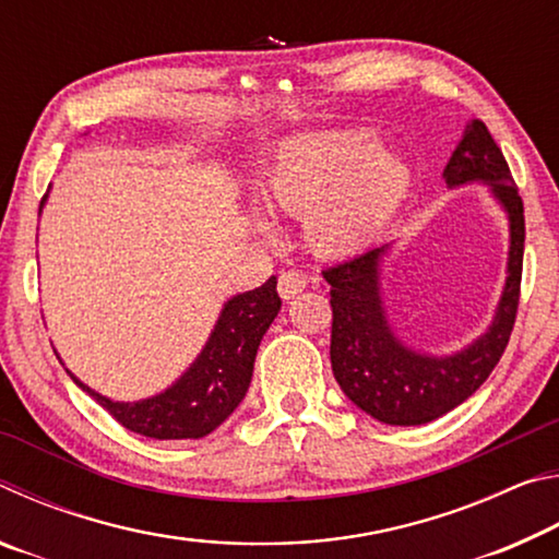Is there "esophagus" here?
<instances>
[{
  "label": "esophagus",
  "instance_id": "1",
  "mask_svg": "<svg viewBox=\"0 0 559 559\" xmlns=\"http://www.w3.org/2000/svg\"><path fill=\"white\" fill-rule=\"evenodd\" d=\"M306 286L308 281L298 271H283L278 276V296L283 300H290L293 296H298L300 290H306Z\"/></svg>",
  "mask_w": 559,
  "mask_h": 559
}]
</instances>
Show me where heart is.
Returning a JSON list of instances; mask_svg holds the SVG:
<instances>
[{"label": "heart", "mask_w": 559, "mask_h": 559, "mask_svg": "<svg viewBox=\"0 0 559 559\" xmlns=\"http://www.w3.org/2000/svg\"><path fill=\"white\" fill-rule=\"evenodd\" d=\"M365 130L320 132L283 147L263 179V204L273 214L306 216L310 246L347 257L374 241L409 187L400 157L377 153Z\"/></svg>", "instance_id": "b5f03b06"}]
</instances>
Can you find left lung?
Wrapping results in <instances>:
<instances>
[{"label": "left lung", "instance_id": "1", "mask_svg": "<svg viewBox=\"0 0 559 559\" xmlns=\"http://www.w3.org/2000/svg\"><path fill=\"white\" fill-rule=\"evenodd\" d=\"M443 179L449 187L490 185L510 219L506 288L493 325L476 343L447 357L414 353L400 343L386 323L380 293V261L390 243L323 271L333 306L330 362L340 390L377 421L394 427L429 424L466 402L503 357L518 316L525 251L523 200L486 122L473 120L466 128Z\"/></svg>", "mask_w": 559, "mask_h": 559}]
</instances>
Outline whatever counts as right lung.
<instances>
[{
    "label": "right lung",
    "instance_id": "obj_1",
    "mask_svg": "<svg viewBox=\"0 0 559 559\" xmlns=\"http://www.w3.org/2000/svg\"><path fill=\"white\" fill-rule=\"evenodd\" d=\"M44 204V202H41ZM281 310L276 276L226 302L210 343L194 365L163 394L140 402H112L93 392L79 377L71 380L88 392L122 427L147 439H202L229 416L251 384L253 359L269 325Z\"/></svg>",
    "mask_w": 559,
    "mask_h": 559
}]
</instances>
